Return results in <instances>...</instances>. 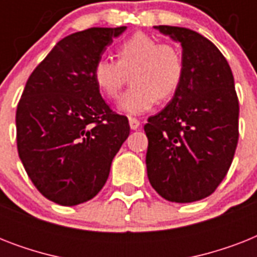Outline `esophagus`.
<instances>
[{"instance_id": "1", "label": "esophagus", "mask_w": 257, "mask_h": 257, "mask_svg": "<svg viewBox=\"0 0 257 257\" xmlns=\"http://www.w3.org/2000/svg\"><path fill=\"white\" fill-rule=\"evenodd\" d=\"M129 126H131V129H139V126H140V121L137 120V118H133V117H129Z\"/></svg>"}]
</instances>
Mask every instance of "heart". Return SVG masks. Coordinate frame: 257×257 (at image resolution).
Listing matches in <instances>:
<instances>
[{
	"label": "heart",
	"instance_id": "obj_1",
	"mask_svg": "<svg viewBox=\"0 0 257 257\" xmlns=\"http://www.w3.org/2000/svg\"><path fill=\"white\" fill-rule=\"evenodd\" d=\"M117 61L98 58L92 69L97 89L110 100L118 98L131 72L132 86L124 93L118 110L128 116H140L171 97L183 78V57L173 45L159 44L145 33H136L116 50Z\"/></svg>",
	"mask_w": 257,
	"mask_h": 257
}]
</instances>
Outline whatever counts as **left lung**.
<instances>
[{"instance_id": "obj_1", "label": "left lung", "mask_w": 257, "mask_h": 257, "mask_svg": "<svg viewBox=\"0 0 257 257\" xmlns=\"http://www.w3.org/2000/svg\"><path fill=\"white\" fill-rule=\"evenodd\" d=\"M183 48V78L161 112L149 117L147 173L172 203H192L215 192L239 140V100L227 60L208 38L179 26H155Z\"/></svg>"}]
</instances>
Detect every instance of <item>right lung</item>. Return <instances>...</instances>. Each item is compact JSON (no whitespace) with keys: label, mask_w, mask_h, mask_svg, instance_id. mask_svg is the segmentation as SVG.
Here are the masks:
<instances>
[{"label":"right lung","mask_w":257,"mask_h":257,"mask_svg":"<svg viewBox=\"0 0 257 257\" xmlns=\"http://www.w3.org/2000/svg\"><path fill=\"white\" fill-rule=\"evenodd\" d=\"M125 29L90 28L62 38L18 102V156L34 187L60 205L93 199L129 136L128 118L110 110L92 77L94 62Z\"/></svg>","instance_id":"add662e5"}]
</instances>
